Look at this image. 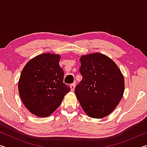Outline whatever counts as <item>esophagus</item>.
<instances>
[{
  "mask_svg": "<svg viewBox=\"0 0 147 147\" xmlns=\"http://www.w3.org/2000/svg\"><path fill=\"white\" fill-rule=\"evenodd\" d=\"M75 86H76V84L75 83H73V84H71L70 88H71V91H73L74 90V88H75Z\"/></svg>",
  "mask_w": 147,
  "mask_h": 147,
  "instance_id": "obj_1",
  "label": "esophagus"
}]
</instances>
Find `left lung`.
Instances as JSON below:
<instances>
[{
  "instance_id": "left-lung-1",
  "label": "left lung",
  "mask_w": 147,
  "mask_h": 147,
  "mask_svg": "<svg viewBox=\"0 0 147 147\" xmlns=\"http://www.w3.org/2000/svg\"><path fill=\"white\" fill-rule=\"evenodd\" d=\"M82 80L76 86V96L89 117L102 119L109 115L123 96L124 79L112 59L100 53L80 59Z\"/></svg>"
}]
</instances>
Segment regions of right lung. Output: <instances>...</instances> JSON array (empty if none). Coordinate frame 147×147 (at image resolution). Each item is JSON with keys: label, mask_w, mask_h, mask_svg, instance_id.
Returning a JSON list of instances; mask_svg holds the SVG:
<instances>
[{"label": "right lung", "mask_w": 147, "mask_h": 147, "mask_svg": "<svg viewBox=\"0 0 147 147\" xmlns=\"http://www.w3.org/2000/svg\"><path fill=\"white\" fill-rule=\"evenodd\" d=\"M59 54L44 53L31 59L21 72L18 83L20 97L34 115L47 117L60 106L70 91L63 83L64 72Z\"/></svg>", "instance_id": "right-lung-1"}]
</instances>
